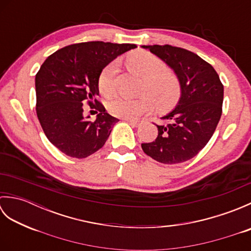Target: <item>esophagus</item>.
<instances>
[{
	"label": "esophagus",
	"mask_w": 251,
	"mask_h": 251,
	"mask_svg": "<svg viewBox=\"0 0 251 251\" xmlns=\"http://www.w3.org/2000/svg\"><path fill=\"white\" fill-rule=\"evenodd\" d=\"M124 121L125 122H127V123H129V124L131 125V126H139L141 123H142V121H137V120H129V119H124Z\"/></svg>",
	"instance_id": "1"
}]
</instances>
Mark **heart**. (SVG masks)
I'll list each match as a JSON object with an SVG mask.
<instances>
[{
  "mask_svg": "<svg viewBox=\"0 0 251 251\" xmlns=\"http://www.w3.org/2000/svg\"><path fill=\"white\" fill-rule=\"evenodd\" d=\"M126 61L131 71L143 77L142 90L148 94L138 98L117 96L108 104L112 115L121 119H135L153 109V99L159 108H165L177 99L179 94L177 79L166 71V66L157 56L147 50H136L128 54ZM116 70L117 63L112 61L99 74L98 88L105 97L114 93Z\"/></svg>",
  "mask_w": 251,
  "mask_h": 251,
  "instance_id": "obj_1",
  "label": "heart"
}]
</instances>
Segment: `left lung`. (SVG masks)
<instances>
[{
  "label": "left lung",
  "mask_w": 251,
  "mask_h": 251,
  "mask_svg": "<svg viewBox=\"0 0 251 251\" xmlns=\"http://www.w3.org/2000/svg\"><path fill=\"white\" fill-rule=\"evenodd\" d=\"M167 63L177 75L181 97L177 106L156 125V139L142 143L147 155L163 164L196 156L214 135L222 114L223 85L210 63L194 52L172 45L142 46Z\"/></svg>",
  "instance_id": "8db88e82"
}]
</instances>
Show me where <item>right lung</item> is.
<instances>
[{
    "label": "right lung",
    "instance_id": "add662e5",
    "mask_svg": "<svg viewBox=\"0 0 251 251\" xmlns=\"http://www.w3.org/2000/svg\"><path fill=\"white\" fill-rule=\"evenodd\" d=\"M136 47L84 42L58 50L41 66L35 75L37 119L47 139L66 155L85 158L103 147L119 120L95 99L98 76L117 56ZM85 102L100 112L94 122L83 117Z\"/></svg>",
    "mask_w": 251,
    "mask_h": 251
}]
</instances>
